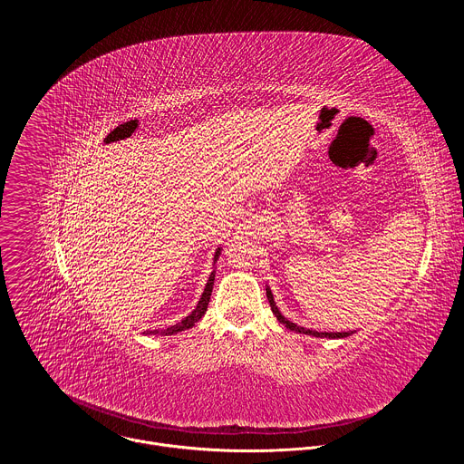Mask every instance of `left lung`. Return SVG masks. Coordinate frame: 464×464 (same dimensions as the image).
Instances as JSON below:
<instances>
[{
    "label": "left lung",
    "mask_w": 464,
    "mask_h": 464,
    "mask_svg": "<svg viewBox=\"0 0 464 464\" xmlns=\"http://www.w3.org/2000/svg\"><path fill=\"white\" fill-rule=\"evenodd\" d=\"M266 295H268V301H270L272 312L276 314L277 321H279V323H283L286 328H290V330H295V333H299V334H306V336H314V338H328V340L347 338V336H351V334H353V333H317V330H310V328L299 326V324H295V323L288 321V319H286V317L281 314V310H279V308H277V304H276V299H274V294H272L270 286H266Z\"/></svg>",
    "instance_id": "left-lung-1"
}]
</instances>
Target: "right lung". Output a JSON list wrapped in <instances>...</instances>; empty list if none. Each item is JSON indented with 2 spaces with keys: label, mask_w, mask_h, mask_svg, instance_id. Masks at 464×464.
<instances>
[{
  "label": "right lung",
  "mask_w": 464,
  "mask_h": 464,
  "mask_svg": "<svg viewBox=\"0 0 464 464\" xmlns=\"http://www.w3.org/2000/svg\"><path fill=\"white\" fill-rule=\"evenodd\" d=\"M220 251H222V247H217V251H215V258H213V266L217 264V260H218V256H220ZM213 285H215V270L211 272V276H209V279H208V285H206V288H204V294H202V297H200V301H198V304H196V308L187 315V317H183L179 323H176V324H172V326H169V328H165V330H147V334H161V336H172V334H178V333H181V330H187V328H192L198 321L202 319V315L208 312V304H209V299H211V292H213Z\"/></svg>",
  "instance_id": "obj_1"
}]
</instances>
